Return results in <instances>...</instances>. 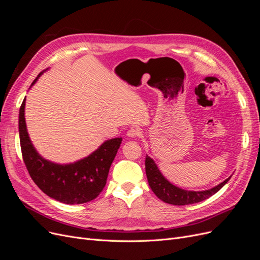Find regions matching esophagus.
Masks as SVG:
<instances>
[{
	"label": "esophagus",
	"mask_w": 260,
	"mask_h": 260,
	"mask_svg": "<svg viewBox=\"0 0 260 260\" xmlns=\"http://www.w3.org/2000/svg\"><path fill=\"white\" fill-rule=\"evenodd\" d=\"M140 135H141V132L138 128H131L127 132V136L129 138H138V137H140Z\"/></svg>",
	"instance_id": "obj_1"
}]
</instances>
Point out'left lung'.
Returning a JSON list of instances; mask_svg holds the SVG:
<instances>
[{"label":"left lung","instance_id":"1","mask_svg":"<svg viewBox=\"0 0 260 260\" xmlns=\"http://www.w3.org/2000/svg\"><path fill=\"white\" fill-rule=\"evenodd\" d=\"M145 171L148 184L151 186L152 191L155 193V195L161 200L165 203L171 204V205H190V204L199 203L204 200L210 198L211 195L216 194L220 188H221L228 181L231 179L228 178L224 180L222 183L219 185L210 188L207 191L202 192H194V191H185L182 188H179L175 185H172L169 181L164 178V176L160 174V171L157 168L156 164L151 157H145Z\"/></svg>","mask_w":260,"mask_h":260}]
</instances>
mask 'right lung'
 Returning <instances> with one entry per match:
<instances>
[{"label":"right lung","instance_id":"right-lung-1","mask_svg":"<svg viewBox=\"0 0 260 260\" xmlns=\"http://www.w3.org/2000/svg\"><path fill=\"white\" fill-rule=\"evenodd\" d=\"M19 139L22 159L34 182L50 198L70 205L88 203L103 191L109 168L122 141L121 138L108 140L90 156L75 164L57 165L45 160L37 153L29 139L25 100L19 109Z\"/></svg>","mask_w":260,"mask_h":260}]
</instances>
